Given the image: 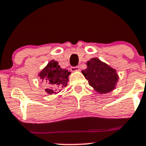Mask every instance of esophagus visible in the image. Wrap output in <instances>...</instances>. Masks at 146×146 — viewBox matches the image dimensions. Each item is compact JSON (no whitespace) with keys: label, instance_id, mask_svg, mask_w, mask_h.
<instances>
[{"label":"esophagus","instance_id":"obj_1","mask_svg":"<svg viewBox=\"0 0 146 146\" xmlns=\"http://www.w3.org/2000/svg\"><path fill=\"white\" fill-rule=\"evenodd\" d=\"M70 70H71L72 72H78V71H80V69L79 66H76V67L70 68Z\"/></svg>","mask_w":146,"mask_h":146}]
</instances>
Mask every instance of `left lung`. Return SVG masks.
<instances>
[{
	"label": "left lung",
	"mask_w": 146,
	"mask_h": 146,
	"mask_svg": "<svg viewBox=\"0 0 146 146\" xmlns=\"http://www.w3.org/2000/svg\"><path fill=\"white\" fill-rule=\"evenodd\" d=\"M87 68L82 73L94 90L100 94H107L116 88L119 78L117 70L94 57L86 62Z\"/></svg>",
	"instance_id": "1"
}]
</instances>
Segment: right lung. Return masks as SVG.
Listing matches in <instances>:
<instances>
[{
    "mask_svg": "<svg viewBox=\"0 0 146 146\" xmlns=\"http://www.w3.org/2000/svg\"><path fill=\"white\" fill-rule=\"evenodd\" d=\"M70 73L68 70L61 68L58 61L51 60L38 73V76L42 82L51 86V88H46L45 92L48 95H56L61 91V88L68 85Z\"/></svg>",
    "mask_w": 146,
    "mask_h": 146,
    "instance_id": "right-lung-1",
    "label": "right lung"
}]
</instances>
